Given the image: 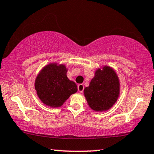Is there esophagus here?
Instances as JSON below:
<instances>
[{
  "instance_id": "34e87169",
  "label": "esophagus",
  "mask_w": 154,
  "mask_h": 154,
  "mask_svg": "<svg viewBox=\"0 0 154 154\" xmlns=\"http://www.w3.org/2000/svg\"><path fill=\"white\" fill-rule=\"evenodd\" d=\"M77 89H78V91L79 92H82L83 90H84V85L82 84H80V85H79L78 86H77Z\"/></svg>"
}]
</instances>
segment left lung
Returning <instances> with one entry per match:
<instances>
[{
    "label": "left lung",
    "instance_id": "left-lung-1",
    "mask_svg": "<svg viewBox=\"0 0 154 154\" xmlns=\"http://www.w3.org/2000/svg\"><path fill=\"white\" fill-rule=\"evenodd\" d=\"M87 104L95 112H105L114 106L120 95V82L117 74L109 66L98 68L84 89Z\"/></svg>",
    "mask_w": 154,
    "mask_h": 154
}]
</instances>
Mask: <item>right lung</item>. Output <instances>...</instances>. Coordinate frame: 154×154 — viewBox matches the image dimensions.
I'll return each instance as SVG.
<instances>
[{"instance_id": "1", "label": "right lung", "mask_w": 154, "mask_h": 154, "mask_svg": "<svg viewBox=\"0 0 154 154\" xmlns=\"http://www.w3.org/2000/svg\"><path fill=\"white\" fill-rule=\"evenodd\" d=\"M67 68L64 64L46 65L39 72L35 80V89L40 101L52 108L63 106L65 101L77 91L75 82L67 76Z\"/></svg>"}]
</instances>
